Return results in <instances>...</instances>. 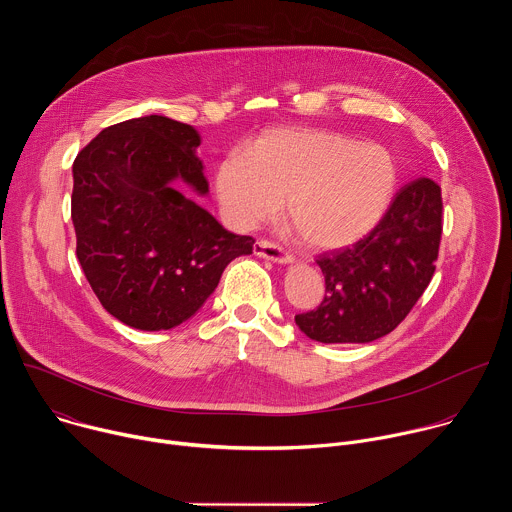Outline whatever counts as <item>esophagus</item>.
<instances>
[{"label": "esophagus", "mask_w": 512, "mask_h": 512, "mask_svg": "<svg viewBox=\"0 0 512 512\" xmlns=\"http://www.w3.org/2000/svg\"><path fill=\"white\" fill-rule=\"evenodd\" d=\"M253 251H255V255H257V257L269 259V261L279 263V265H287V263L294 261V255H289V253H287V251H283L279 245H275V243H271V241H265V239L257 241Z\"/></svg>", "instance_id": "esophagus-1"}]
</instances>
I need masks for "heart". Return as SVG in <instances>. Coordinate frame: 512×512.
I'll use <instances>...</instances> for the list:
<instances>
[{
	"instance_id": "b5f03b06",
	"label": "heart",
	"mask_w": 512,
	"mask_h": 512,
	"mask_svg": "<svg viewBox=\"0 0 512 512\" xmlns=\"http://www.w3.org/2000/svg\"><path fill=\"white\" fill-rule=\"evenodd\" d=\"M397 164L381 143L320 127H275L229 152L214 170L216 200L235 229L281 208L300 241L340 249L367 237L397 190Z\"/></svg>"
}]
</instances>
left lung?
<instances>
[{"mask_svg": "<svg viewBox=\"0 0 512 512\" xmlns=\"http://www.w3.org/2000/svg\"><path fill=\"white\" fill-rule=\"evenodd\" d=\"M442 239V190L429 178L403 186L383 221L356 245L324 253V302L296 316L324 344L373 342L393 332L429 285Z\"/></svg>", "mask_w": 512, "mask_h": 512, "instance_id": "8db88e82", "label": "left lung"}]
</instances>
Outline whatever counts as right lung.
<instances>
[{
	"label": "right lung",
	"instance_id": "obj_1",
	"mask_svg": "<svg viewBox=\"0 0 512 512\" xmlns=\"http://www.w3.org/2000/svg\"><path fill=\"white\" fill-rule=\"evenodd\" d=\"M200 133L164 115L103 129L72 164L77 257L103 308L137 330L190 320L225 267L253 253L196 204L206 196Z\"/></svg>",
	"mask_w": 512,
	"mask_h": 512
}]
</instances>
